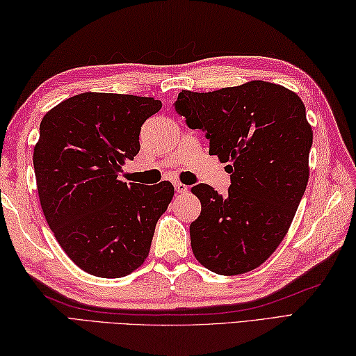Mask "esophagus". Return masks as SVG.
<instances>
[{"instance_id":"34e87169","label":"esophagus","mask_w":356,"mask_h":356,"mask_svg":"<svg viewBox=\"0 0 356 356\" xmlns=\"http://www.w3.org/2000/svg\"><path fill=\"white\" fill-rule=\"evenodd\" d=\"M174 190H176V193H186L188 186L180 182H174Z\"/></svg>"}]
</instances>
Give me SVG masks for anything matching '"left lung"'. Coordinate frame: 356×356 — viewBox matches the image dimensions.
<instances>
[{
  "label": "left lung",
  "mask_w": 356,
  "mask_h": 356,
  "mask_svg": "<svg viewBox=\"0 0 356 356\" xmlns=\"http://www.w3.org/2000/svg\"><path fill=\"white\" fill-rule=\"evenodd\" d=\"M186 125L209 140V154L228 162V194L193 188L202 213L190 226L191 248L220 275L259 268L282 243L309 180L312 128L298 95L251 81L209 93L184 90L174 102Z\"/></svg>",
  "instance_id": "8db88e82"
}]
</instances>
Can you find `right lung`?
<instances>
[{
  "label": "right lung",
  "mask_w": 356,
  "mask_h": 356,
  "mask_svg": "<svg viewBox=\"0 0 356 356\" xmlns=\"http://www.w3.org/2000/svg\"><path fill=\"white\" fill-rule=\"evenodd\" d=\"M161 108L153 97L88 92L41 120L33 166L42 213L64 252L88 274L125 277L149 252L174 188L166 180L127 184L119 172L139 153L140 127Z\"/></svg>",
  "instance_id": "right-lung-1"
}]
</instances>
